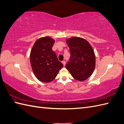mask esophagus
Instances as JSON below:
<instances>
[{"instance_id": "34e87169", "label": "esophagus", "mask_w": 124, "mask_h": 124, "mask_svg": "<svg viewBox=\"0 0 124 124\" xmlns=\"http://www.w3.org/2000/svg\"><path fill=\"white\" fill-rule=\"evenodd\" d=\"M62 64H63V65H64V66L65 65V61H63L62 62Z\"/></svg>"}]
</instances>
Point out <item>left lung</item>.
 <instances>
[{"instance_id": "8db88e82", "label": "left lung", "mask_w": 124, "mask_h": 124, "mask_svg": "<svg viewBox=\"0 0 124 124\" xmlns=\"http://www.w3.org/2000/svg\"><path fill=\"white\" fill-rule=\"evenodd\" d=\"M66 42L71 54L66 69L74 79L85 81L92 75L96 66L93 48L87 40L81 37L73 36L67 39Z\"/></svg>"}]
</instances>
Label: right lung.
I'll list each match as a JSON object with an SVG mask.
<instances>
[{"instance_id":"obj_1","label":"right lung","mask_w":124,"mask_h":124,"mask_svg":"<svg viewBox=\"0 0 124 124\" xmlns=\"http://www.w3.org/2000/svg\"><path fill=\"white\" fill-rule=\"evenodd\" d=\"M55 40L42 37L34 43L30 53V62L34 75L39 81L50 82L55 78L63 67L52 50Z\"/></svg>"}]
</instances>
